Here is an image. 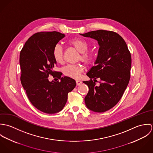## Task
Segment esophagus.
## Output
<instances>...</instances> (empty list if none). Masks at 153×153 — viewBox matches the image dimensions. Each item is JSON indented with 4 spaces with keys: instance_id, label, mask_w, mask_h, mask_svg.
Returning <instances> with one entry per match:
<instances>
[{
    "instance_id": "esophagus-1",
    "label": "esophagus",
    "mask_w": 153,
    "mask_h": 153,
    "mask_svg": "<svg viewBox=\"0 0 153 153\" xmlns=\"http://www.w3.org/2000/svg\"><path fill=\"white\" fill-rule=\"evenodd\" d=\"M76 85H80L82 82V81H79V80H76Z\"/></svg>"
}]
</instances>
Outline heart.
<instances>
[{"label": "heart", "instance_id": "heart-1", "mask_svg": "<svg viewBox=\"0 0 153 153\" xmlns=\"http://www.w3.org/2000/svg\"><path fill=\"white\" fill-rule=\"evenodd\" d=\"M68 44L79 53L78 60H81L85 64H90L94 61L95 55L92 52L88 51L89 45L86 41L81 38H74L69 40ZM52 56L57 63L61 64L63 62V49L60 44H57L53 47ZM62 71L66 76L78 79L83 71V66L80 64L68 65L63 68Z\"/></svg>", "mask_w": 153, "mask_h": 153}]
</instances>
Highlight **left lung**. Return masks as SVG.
I'll use <instances>...</instances> for the list:
<instances>
[{
    "label": "left lung",
    "instance_id": "obj_1",
    "mask_svg": "<svg viewBox=\"0 0 153 153\" xmlns=\"http://www.w3.org/2000/svg\"><path fill=\"white\" fill-rule=\"evenodd\" d=\"M80 35L97 40L100 46L95 65L87 74L91 80L83 81L89 88L85 105L94 112H105L118 102L129 83L131 53L125 41L116 32L98 30ZM97 78L101 79L98 86L95 83Z\"/></svg>",
    "mask_w": 153,
    "mask_h": 153
}]
</instances>
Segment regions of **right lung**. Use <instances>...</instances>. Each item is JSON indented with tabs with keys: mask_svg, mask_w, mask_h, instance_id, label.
<instances>
[{
	"mask_svg": "<svg viewBox=\"0 0 153 153\" xmlns=\"http://www.w3.org/2000/svg\"><path fill=\"white\" fill-rule=\"evenodd\" d=\"M65 36L56 31L38 32L28 39L20 53L22 87L32 104L46 114L57 113L63 109L68 94L76 86L74 79L61 77V72L53 71L56 62L52 51ZM49 74L61 81L50 82Z\"/></svg>",
	"mask_w": 153,
	"mask_h": 153,
	"instance_id": "1",
	"label": "right lung"
}]
</instances>
